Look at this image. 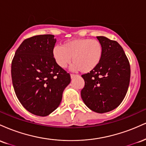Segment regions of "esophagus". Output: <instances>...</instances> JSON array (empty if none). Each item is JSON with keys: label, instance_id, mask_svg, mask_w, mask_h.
I'll use <instances>...</instances> for the list:
<instances>
[{"label": "esophagus", "instance_id": "1", "mask_svg": "<svg viewBox=\"0 0 146 146\" xmlns=\"http://www.w3.org/2000/svg\"><path fill=\"white\" fill-rule=\"evenodd\" d=\"M76 75H75V74H73V73H71V78L72 79L74 78L76 76Z\"/></svg>", "mask_w": 146, "mask_h": 146}]
</instances>
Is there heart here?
I'll return each instance as SVG.
<instances>
[{
  "mask_svg": "<svg viewBox=\"0 0 146 146\" xmlns=\"http://www.w3.org/2000/svg\"><path fill=\"white\" fill-rule=\"evenodd\" d=\"M103 54L101 42L91 38L70 40L53 49V58L60 68H66L73 60V69L80 70L83 73H88L96 68L102 61Z\"/></svg>",
  "mask_w": 146,
  "mask_h": 146,
  "instance_id": "1",
  "label": "heart"
}]
</instances>
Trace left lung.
Masks as SVG:
<instances>
[{
	"label": "left lung",
	"instance_id": "1",
	"mask_svg": "<svg viewBox=\"0 0 146 146\" xmlns=\"http://www.w3.org/2000/svg\"><path fill=\"white\" fill-rule=\"evenodd\" d=\"M97 38L103 45V57L96 68L82 75L85 84L81 97L90 110L104 113L118 107L124 99L130 83V66L117 42L104 36Z\"/></svg>",
	"mask_w": 146,
	"mask_h": 146
}]
</instances>
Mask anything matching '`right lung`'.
I'll return each instance as SVG.
<instances>
[{"label":"right lung","instance_id":"right-lung-1","mask_svg":"<svg viewBox=\"0 0 146 146\" xmlns=\"http://www.w3.org/2000/svg\"><path fill=\"white\" fill-rule=\"evenodd\" d=\"M54 36L38 35L25 39L11 62L15 93L23 107L33 115L47 116L59 106L71 76L53 56Z\"/></svg>","mask_w":146,"mask_h":146}]
</instances>
